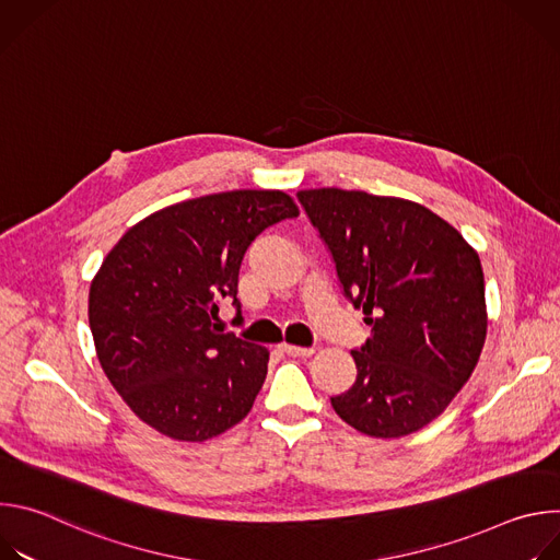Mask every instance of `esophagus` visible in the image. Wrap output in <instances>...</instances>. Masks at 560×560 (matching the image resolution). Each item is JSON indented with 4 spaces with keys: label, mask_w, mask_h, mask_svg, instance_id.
Returning <instances> with one entry per match:
<instances>
[{
    "label": "esophagus",
    "mask_w": 560,
    "mask_h": 560,
    "mask_svg": "<svg viewBox=\"0 0 560 560\" xmlns=\"http://www.w3.org/2000/svg\"><path fill=\"white\" fill-rule=\"evenodd\" d=\"M281 352L288 354V357H301V359H305V357H312V354H314V348H299V346H288V343H283V346H281Z\"/></svg>",
    "instance_id": "esophagus-1"
}]
</instances>
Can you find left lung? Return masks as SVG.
<instances>
[{
    "instance_id": "left-lung-1",
    "label": "left lung",
    "mask_w": 560,
    "mask_h": 560,
    "mask_svg": "<svg viewBox=\"0 0 560 560\" xmlns=\"http://www.w3.org/2000/svg\"><path fill=\"white\" fill-rule=\"evenodd\" d=\"M332 255L343 294L372 328L352 350L357 381L332 396L354 430L398 439L434 421L465 385L488 330L478 255L415 201L361 190L296 192Z\"/></svg>"
}]
</instances>
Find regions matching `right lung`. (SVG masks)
<instances>
[{"instance_id": "right-lung-1", "label": "right lung", "mask_w": 560, "mask_h": 560, "mask_svg": "<svg viewBox=\"0 0 560 560\" xmlns=\"http://www.w3.org/2000/svg\"><path fill=\"white\" fill-rule=\"evenodd\" d=\"M299 217L281 190L188 199L132 225L89 294L100 363L130 410L177 441L236 425L268 374V350L217 330L221 299L236 316L238 266L270 225Z\"/></svg>"}]
</instances>
